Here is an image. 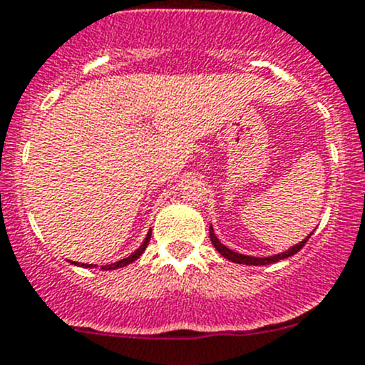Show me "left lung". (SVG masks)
I'll list each match as a JSON object with an SVG mask.
<instances>
[{
  "label": "left lung",
  "mask_w": 365,
  "mask_h": 365,
  "mask_svg": "<svg viewBox=\"0 0 365 365\" xmlns=\"http://www.w3.org/2000/svg\"><path fill=\"white\" fill-rule=\"evenodd\" d=\"M312 234H313V232H312ZM312 234H309V236H312ZM309 236H306L304 240L301 241V243L294 245V247L289 248V250H287V252L276 253V255H271V257H252V255H241V253L232 252L231 248H227V247H225V245H222L220 240H218V237L215 236L213 227H212V225H210V240H212L213 247L217 248V252L220 253L222 257H225V259L231 260V262L247 264V266H267V264H274V262H278V260L287 259V257H292V255H295V253H297L299 250H301L302 247H304L306 241L309 240Z\"/></svg>",
  "instance_id": "left-lung-1"
}]
</instances>
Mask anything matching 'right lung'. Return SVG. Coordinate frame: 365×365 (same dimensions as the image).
I'll use <instances>...</instances> for the list:
<instances>
[{
  "mask_svg": "<svg viewBox=\"0 0 365 365\" xmlns=\"http://www.w3.org/2000/svg\"><path fill=\"white\" fill-rule=\"evenodd\" d=\"M150 236H152V229L150 231H148V234H147V237H145V241L143 243H141V247L138 248V250H134L131 255L129 257H125V259H120V260H117V262H113V264H106V266H101V269H105V271H108V269H118V267H124V266H128V264H131V262H134V260L138 259V257L141 255V253L145 252V248L148 247V241H150ZM71 262V260H70ZM71 264H75V266H80V267H98L96 266V264H82V262H71Z\"/></svg>",
  "mask_w": 365,
  "mask_h": 365,
  "instance_id": "right-lung-1",
  "label": "right lung"
}]
</instances>
